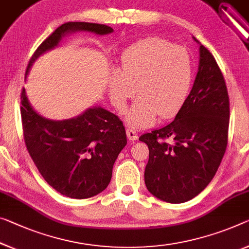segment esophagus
<instances>
[{
  "label": "esophagus",
  "instance_id": "34e87169",
  "mask_svg": "<svg viewBox=\"0 0 249 249\" xmlns=\"http://www.w3.org/2000/svg\"><path fill=\"white\" fill-rule=\"evenodd\" d=\"M125 132H127V137H128L129 140L133 141V140L138 139V135H137V132L135 131V130L128 128L127 130H125Z\"/></svg>",
  "mask_w": 249,
  "mask_h": 249
}]
</instances>
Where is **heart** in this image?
I'll return each instance as SVG.
<instances>
[{"label": "heart", "instance_id": "heart-1", "mask_svg": "<svg viewBox=\"0 0 249 249\" xmlns=\"http://www.w3.org/2000/svg\"><path fill=\"white\" fill-rule=\"evenodd\" d=\"M120 63L121 71L113 72L110 81V99L122 112L137 88L139 98L127 114L130 127H150L157 116L169 119L179 112L193 80V62L185 48L149 37L124 51Z\"/></svg>", "mask_w": 249, "mask_h": 249}]
</instances>
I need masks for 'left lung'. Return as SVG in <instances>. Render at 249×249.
<instances>
[{
  "instance_id": "obj_1",
  "label": "left lung",
  "mask_w": 249,
  "mask_h": 249,
  "mask_svg": "<svg viewBox=\"0 0 249 249\" xmlns=\"http://www.w3.org/2000/svg\"><path fill=\"white\" fill-rule=\"evenodd\" d=\"M193 89L175 120L139 138L149 148L147 189L180 204L200 194L216 175L228 142L229 97L212 53L200 45Z\"/></svg>"
}]
</instances>
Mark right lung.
I'll use <instances>...</instances> for the list:
<instances>
[{
    "instance_id": "obj_1",
    "label": "right lung",
    "mask_w": 249,
    "mask_h": 249,
    "mask_svg": "<svg viewBox=\"0 0 249 249\" xmlns=\"http://www.w3.org/2000/svg\"><path fill=\"white\" fill-rule=\"evenodd\" d=\"M71 31L108 34L112 28L89 22H67L39 45L26 73L39 56L58 45ZM23 137L30 156L44 180L63 196L73 199L93 197L108 187L118 155L127 144L122 121L100 107L88 109L73 119L54 121L34 111L21 92Z\"/></svg>"
}]
</instances>
